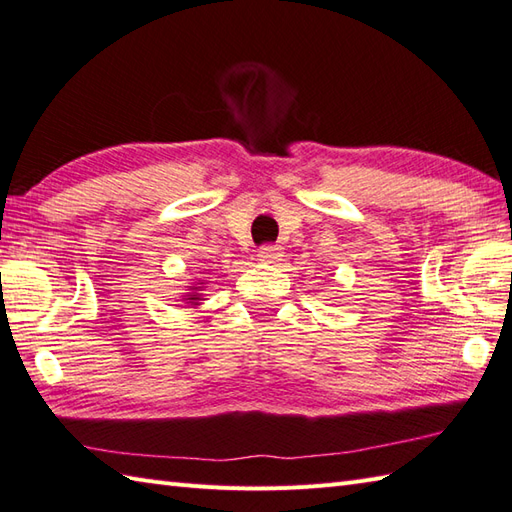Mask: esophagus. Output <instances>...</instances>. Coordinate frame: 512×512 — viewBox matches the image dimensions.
Instances as JSON below:
<instances>
[{
    "instance_id": "34e87169",
    "label": "esophagus",
    "mask_w": 512,
    "mask_h": 512,
    "mask_svg": "<svg viewBox=\"0 0 512 512\" xmlns=\"http://www.w3.org/2000/svg\"><path fill=\"white\" fill-rule=\"evenodd\" d=\"M280 247L276 245H263L258 249V258L265 260V263H276V260H280Z\"/></svg>"
}]
</instances>
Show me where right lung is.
Returning <instances> with one entry per match:
<instances>
[{
  "mask_svg": "<svg viewBox=\"0 0 512 512\" xmlns=\"http://www.w3.org/2000/svg\"><path fill=\"white\" fill-rule=\"evenodd\" d=\"M189 299H195V297H189Z\"/></svg>",
  "mask_w": 512,
  "mask_h": 512,
  "instance_id": "1",
  "label": "right lung"
}]
</instances>
